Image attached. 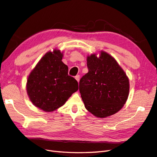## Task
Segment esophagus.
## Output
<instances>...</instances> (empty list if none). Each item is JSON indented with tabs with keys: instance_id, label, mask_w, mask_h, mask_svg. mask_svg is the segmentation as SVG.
Here are the masks:
<instances>
[{
	"instance_id": "esophagus-1",
	"label": "esophagus",
	"mask_w": 157,
	"mask_h": 157,
	"mask_svg": "<svg viewBox=\"0 0 157 157\" xmlns=\"http://www.w3.org/2000/svg\"><path fill=\"white\" fill-rule=\"evenodd\" d=\"M75 79H76V80H77L78 82H79V75H76L75 77Z\"/></svg>"
}]
</instances>
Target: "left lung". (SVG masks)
I'll return each mask as SVG.
<instances>
[{"mask_svg": "<svg viewBox=\"0 0 157 157\" xmlns=\"http://www.w3.org/2000/svg\"><path fill=\"white\" fill-rule=\"evenodd\" d=\"M88 73L79 80V90L87 111L103 118L119 111L125 103L129 82L116 60L106 52L87 56Z\"/></svg>", "mask_w": 157, "mask_h": 157, "instance_id": "8db88e82", "label": "left lung"}]
</instances>
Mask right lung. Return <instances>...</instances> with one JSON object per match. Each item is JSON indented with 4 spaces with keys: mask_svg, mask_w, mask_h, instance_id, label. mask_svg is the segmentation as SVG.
Here are the masks:
<instances>
[{
    "mask_svg": "<svg viewBox=\"0 0 157 157\" xmlns=\"http://www.w3.org/2000/svg\"><path fill=\"white\" fill-rule=\"evenodd\" d=\"M59 50L44 56L32 71L26 90L30 101L44 111H53L62 106L71 94L78 90V83L68 75Z\"/></svg>",
    "mask_w": 157,
    "mask_h": 157,
    "instance_id": "1",
    "label": "right lung"
}]
</instances>
